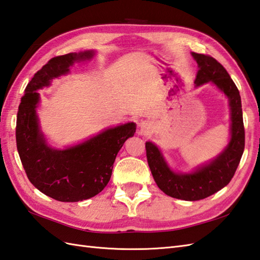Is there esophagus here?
Returning a JSON list of instances; mask_svg holds the SVG:
<instances>
[{"label":"esophagus","instance_id":"1","mask_svg":"<svg viewBox=\"0 0 260 260\" xmlns=\"http://www.w3.org/2000/svg\"><path fill=\"white\" fill-rule=\"evenodd\" d=\"M143 124H144V123H141V126H143Z\"/></svg>","mask_w":260,"mask_h":260}]
</instances>
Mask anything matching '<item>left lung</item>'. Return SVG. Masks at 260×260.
I'll return each mask as SVG.
<instances>
[{"instance_id": "obj_1", "label": "left lung", "mask_w": 260, "mask_h": 260, "mask_svg": "<svg viewBox=\"0 0 260 260\" xmlns=\"http://www.w3.org/2000/svg\"><path fill=\"white\" fill-rule=\"evenodd\" d=\"M198 64L196 86L212 82L227 96L231 106V141L226 148L209 162L189 174L173 172L156 145L146 142L148 166L159 189L166 195L199 201L224 188L234 177L245 148V128L239 90L218 61L205 54L191 53Z\"/></svg>"}]
</instances>
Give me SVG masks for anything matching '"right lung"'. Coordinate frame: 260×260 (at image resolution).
Segmentation results:
<instances>
[{
    "mask_svg": "<svg viewBox=\"0 0 260 260\" xmlns=\"http://www.w3.org/2000/svg\"><path fill=\"white\" fill-rule=\"evenodd\" d=\"M93 55V51H85L51 58L27 84L17 111L16 146L24 171L36 188L58 202L84 201L104 189L117 153L136 131L135 123H127L66 149L46 144L36 115L40 101L36 90L50 85L53 78L68 74L74 62Z\"/></svg>",
    "mask_w": 260,
    "mask_h": 260,
    "instance_id": "add662e5",
    "label": "right lung"
}]
</instances>
